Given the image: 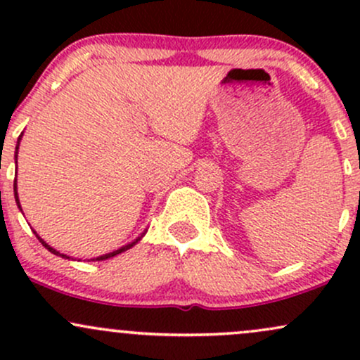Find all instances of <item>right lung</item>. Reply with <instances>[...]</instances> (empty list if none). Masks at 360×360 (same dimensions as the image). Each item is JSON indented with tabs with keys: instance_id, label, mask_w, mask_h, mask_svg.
I'll return each instance as SVG.
<instances>
[{
	"instance_id": "right-lung-1",
	"label": "right lung",
	"mask_w": 360,
	"mask_h": 360,
	"mask_svg": "<svg viewBox=\"0 0 360 360\" xmlns=\"http://www.w3.org/2000/svg\"><path fill=\"white\" fill-rule=\"evenodd\" d=\"M22 137H23V134L20 135L18 137V142H16V148H15V162H16V159H18V147H20V140H22ZM13 191H15V201H16V205H18V208H20V212H22V206H20V200H18V191H16V179H15V184H13ZM146 232L147 230H143L142 233H140V237H137L135 238L134 242H130V243H127V245H123V247H120V249H117V250H113V252H110V254H103V255H100V257H96V259H93V260H106V259H110V257H115V255H118V254H122V252H125V250H128V249H131V247L135 245V243H139L140 242V238L143 237V235H146ZM34 233L37 235V238H39L40 242H42V245L45 247V249H47L49 252H52V254H56V255H60V257H64V259H71L69 257V255H65V254H60L59 250H56L53 249V247H51L49 245L47 242L44 240L42 237H40L39 233L35 232L34 230Z\"/></svg>"
}]
</instances>
